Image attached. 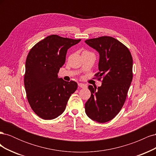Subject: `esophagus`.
<instances>
[{
	"label": "esophagus",
	"instance_id": "1",
	"mask_svg": "<svg viewBox=\"0 0 156 156\" xmlns=\"http://www.w3.org/2000/svg\"><path fill=\"white\" fill-rule=\"evenodd\" d=\"M78 86L80 87V88H85L87 87V85L85 84H83V83H79L78 84Z\"/></svg>",
	"mask_w": 156,
	"mask_h": 156
}]
</instances>
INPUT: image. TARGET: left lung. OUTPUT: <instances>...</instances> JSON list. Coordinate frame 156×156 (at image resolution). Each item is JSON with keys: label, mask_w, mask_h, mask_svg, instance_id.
Returning a JSON list of instances; mask_svg holds the SVG:
<instances>
[{"label": "left lung", "mask_w": 156, "mask_h": 156, "mask_svg": "<svg viewBox=\"0 0 156 156\" xmlns=\"http://www.w3.org/2000/svg\"><path fill=\"white\" fill-rule=\"evenodd\" d=\"M85 43L100 54L95 74L102 78L101 87L88 86L91 96L85 103V112L93 120L105 123L119 114L126 100L133 79V58L128 48L114 37L101 36Z\"/></svg>", "instance_id": "8db88e82"}]
</instances>
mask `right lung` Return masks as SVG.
Returning <instances> with one entry per match:
<instances>
[{"label": "right lung", "mask_w": 156, "mask_h": 156, "mask_svg": "<svg viewBox=\"0 0 156 156\" xmlns=\"http://www.w3.org/2000/svg\"><path fill=\"white\" fill-rule=\"evenodd\" d=\"M81 40L50 35L30 50L25 64L27 98L36 114L44 120L56 119L64 111L69 98L77 88L76 82L58 77L68 49Z\"/></svg>", "instance_id": "1"}]
</instances>
